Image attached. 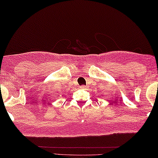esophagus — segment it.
Here are the masks:
<instances>
[{
    "label": "esophagus",
    "mask_w": 158,
    "mask_h": 158,
    "mask_svg": "<svg viewBox=\"0 0 158 158\" xmlns=\"http://www.w3.org/2000/svg\"><path fill=\"white\" fill-rule=\"evenodd\" d=\"M80 88H81V89H87V87L85 86V85H81V87H80Z\"/></svg>",
    "instance_id": "esophagus-1"
}]
</instances>
